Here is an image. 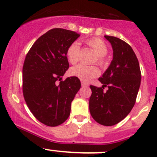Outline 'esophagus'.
I'll return each instance as SVG.
<instances>
[{"label": "esophagus", "mask_w": 157, "mask_h": 157, "mask_svg": "<svg viewBox=\"0 0 157 157\" xmlns=\"http://www.w3.org/2000/svg\"><path fill=\"white\" fill-rule=\"evenodd\" d=\"M81 85L82 86H86V87H88L89 86V83L84 81H81Z\"/></svg>", "instance_id": "esophagus-1"}]
</instances>
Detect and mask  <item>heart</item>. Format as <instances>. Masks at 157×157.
<instances>
[{"instance_id":"b5f03b06","label":"heart","mask_w":157,"mask_h":157,"mask_svg":"<svg viewBox=\"0 0 157 157\" xmlns=\"http://www.w3.org/2000/svg\"><path fill=\"white\" fill-rule=\"evenodd\" d=\"M87 44L94 50L96 54L95 61L100 65L105 64V56L108 53V46L104 41L99 38H94L87 40ZM80 43L74 42L69 45L66 52V56L71 64H74L78 61L80 54ZM99 69L97 66H87L84 64H78L70 69V74L77 77L83 81H88L99 74Z\"/></svg>"}]
</instances>
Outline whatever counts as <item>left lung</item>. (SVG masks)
Returning a JSON list of instances; mask_svg holds the SVG:
<instances>
[{"label": "left lung", "mask_w": 157, "mask_h": 157, "mask_svg": "<svg viewBox=\"0 0 157 157\" xmlns=\"http://www.w3.org/2000/svg\"><path fill=\"white\" fill-rule=\"evenodd\" d=\"M113 49V59L99 80L102 87L90 85L89 106L93 119L99 124L112 126L130 113L140 86L141 73L132 48L124 41L105 36ZM105 87H108L106 92Z\"/></svg>", "instance_id": "left-lung-1"}]
</instances>
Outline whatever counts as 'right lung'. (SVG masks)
<instances>
[{
    "label": "right lung",
    "instance_id": "1",
    "mask_svg": "<svg viewBox=\"0 0 157 157\" xmlns=\"http://www.w3.org/2000/svg\"><path fill=\"white\" fill-rule=\"evenodd\" d=\"M79 36L61 28L49 30L35 42L25 58L23 96L33 115L47 126L55 127L67 119L71 102L81 86L76 77L61 80L69 67L67 49Z\"/></svg>",
    "mask_w": 157,
    "mask_h": 157
}]
</instances>
